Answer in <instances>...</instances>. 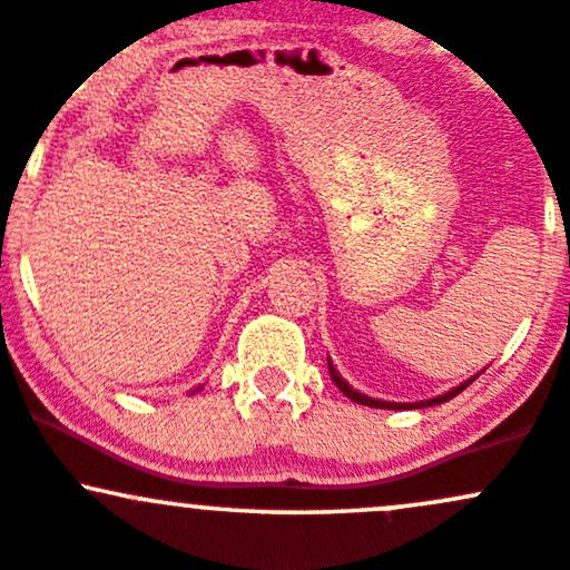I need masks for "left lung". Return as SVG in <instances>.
Wrapping results in <instances>:
<instances>
[{
    "instance_id": "8db88e82",
    "label": "left lung",
    "mask_w": 570,
    "mask_h": 570,
    "mask_svg": "<svg viewBox=\"0 0 570 570\" xmlns=\"http://www.w3.org/2000/svg\"><path fill=\"white\" fill-rule=\"evenodd\" d=\"M327 367H330V376H333V381H335V386H337V390H341L343 395H346L348 400H354V403H360V405H371V409H390V411H409V409H428V405H441V403H446V400L458 397L460 392L465 390L468 384H471V381H476V376L468 379V381H462V384H460V386H454V390L443 392V395L430 397V400H416V403H390V400L367 397V395H362V392H356L354 386L348 384V381L343 379L341 373L335 371V365H333V360H330V356H327Z\"/></svg>"
}]
</instances>
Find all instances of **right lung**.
<instances>
[{
  "label": "right lung",
  "mask_w": 570,
  "mask_h": 570,
  "mask_svg": "<svg viewBox=\"0 0 570 570\" xmlns=\"http://www.w3.org/2000/svg\"><path fill=\"white\" fill-rule=\"evenodd\" d=\"M197 390H203V386H197Z\"/></svg>",
  "instance_id": "add662e5"
}]
</instances>
